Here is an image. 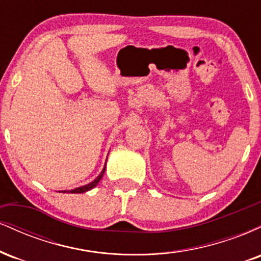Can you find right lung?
<instances>
[{"mask_svg": "<svg viewBox=\"0 0 261 261\" xmlns=\"http://www.w3.org/2000/svg\"><path fill=\"white\" fill-rule=\"evenodd\" d=\"M106 163H107V162H106ZM106 168H107V166H104V168H103V170H101V172H100V174L98 175L97 178L94 179V180L89 182V184H87V185H83V187H80V188H76V189H72V190H64V191H61V193H70V194H82V193H86V191L91 190V189H93V188H94V187H97V184H98V182L100 181V179H101V178H103L104 173H106Z\"/></svg>", "mask_w": 261, "mask_h": 261, "instance_id": "right-lung-1", "label": "right lung"}]
</instances>
